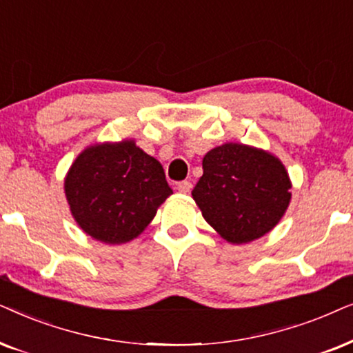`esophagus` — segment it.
<instances>
[{
  "label": "esophagus",
  "mask_w": 353,
  "mask_h": 353,
  "mask_svg": "<svg viewBox=\"0 0 353 353\" xmlns=\"http://www.w3.org/2000/svg\"><path fill=\"white\" fill-rule=\"evenodd\" d=\"M177 190L181 192V194H189V192L192 190V182L189 181H182L177 184Z\"/></svg>",
  "instance_id": "34e87169"
}]
</instances>
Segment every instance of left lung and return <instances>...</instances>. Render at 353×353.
Returning <instances> with one entry per match:
<instances>
[{
	"label": "left lung",
	"instance_id": "1",
	"mask_svg": "<svg viewBox=\"0 0 353 353\" xmlns=\"http://www.w3.org/2000/svg\"><path fill=\"white\" fill-rule=\"evenodd\" d=\"M203 176L192 190L211 228L231 243H247L270 232L290 201L284 164L265 150L224 143L203 158Z\"/></svg>",
	"mask_w": 353,
	"mask_h": 353
}]
</instances>
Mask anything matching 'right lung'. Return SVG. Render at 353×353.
I'll return each instance as SVG.
<instances>
[{"instance_id":"obj_1","label":"right lung","mask_w":353,"mask_h":353,"mask_svg":"<svg viewBox=\"0 0 353 353\" xmlns=\"http://www.w3.org/2000/svg\"><path fill=\"white\" fill-rule=\"evenodd\" d=\"M64 192L82 231L111 245L142 234L172 194L158 159L134 140L83 150L65 176Z\"/></svg>"}]
</instances>
